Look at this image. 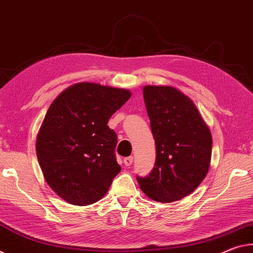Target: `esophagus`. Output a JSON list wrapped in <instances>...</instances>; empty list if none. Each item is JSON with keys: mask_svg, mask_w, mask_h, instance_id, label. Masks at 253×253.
<instances>
[{"mask_svg": "<svg viewBox=\"0 0 253 253\" xmlns=\"http://www.w3.org/2000/svg\"><path fill=\"white\" fill-rule=\"evenodd\" d=\"M123 163H124V165L126 166V167H130V166L132 165V163H133V157H126V158H124V160H123Z\"/></svg>", "mask_w": 253, "mask_h": 253, "instance_id": "34e87169", "label": "esophagus"}]
</instances>
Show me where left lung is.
<instances>
[{"instance_id": "8db88e82", "label": "left lung", "mask_w": 253, "mask_h": 253, "mask_svg": "<svg viewBox=\"0 0 253 253\" xmlns=\"http://www.w3.org/2000/svg\"><path fill=\"white\" fill-rule=\"evenodd\" d=\"M143 98L156 142V163L148 176H136V180L154 201H179L208 173L212 135L195 104L180 90L146 86Z\"/></svg>"}]
</instances>
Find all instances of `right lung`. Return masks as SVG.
I'll return each instance as SVG.
<instances>
[{"label":"right lung","mask_w":253,"mask_h":253,"mask_svg":"<svg viewBox=\"0 0 253 253\" xmlns=\"http://www.w3.org/2000/svg\"><path fill=\"white\" fill-rule=\"evenodd\" d=\"M126 89L80 83L49 106L37 136V157L48 185L73 205L105 195L121 171L117 133L109 119L130 98Z\"/></svg>","instance_id":"obj_1"}]
</instances>
